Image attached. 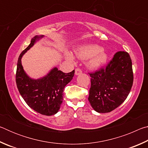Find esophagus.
<instances>
[{
	"label": "esophagus",
	"instance_id": "esophagus-1",
	"mask_svg": "<svg viewBox=\"0 0 148 148\" xmlns=\"http://www.w3.org/2000/svg\"><path fill=\"white\" fill-rule=\"evenodd\" d=\"M82 73V71L81 69H76V70H75V74L76 75V76H77V75H79L80 74Z\"/></svg>",
	"mask_w": 148,
	"mask_h": 148
}]
</instances>
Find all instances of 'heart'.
<instances>
[{
  "label": "heart",
  "instance_id": "b5f03b06",
  "mask_svg": "<svg viewBox=\"0 0 148 148\" xmlns=\"http://www.w3.org/2000/svg\"><path fill=\"white\" fill-rule=\"evenodd\" d=\"M66 58L74 61V57L69 52L64 53ZM75 56L79 59H88L87 66L91 69H98L106 63L108 56L101 46L96 44L86 45L79 47L75 51Z\"/></svg>",
  "mask_w": 148,
  "mask_h": 148
}]
</instances>
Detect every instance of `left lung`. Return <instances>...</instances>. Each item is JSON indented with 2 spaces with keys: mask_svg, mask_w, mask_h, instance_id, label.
I'll return each instance as SVG.
<instances>
[{
  "mask_svg": "<svg viewBox=\"0 0 148 148\" xmlns=\"http://www.w3.org/2000/svg\"><path fill=\"white\" fill-rule=\"evenodd\" d=\"M91 88L88 100L99 113H108L120 106L127 99L133 83L132 61L129 54L118 51L107 65L89 74Z\"/></svg>",
  "mask_w": 148,
  "mask_h": 148,
  "instance_id": "obj_1",
  "label": "left lung"
}]
</instances>
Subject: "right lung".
<instances>
[{
    "label": "right lung",
    "mask_w": 148,
    "mask_h": 148,
    "mask_svg": "<svg viewBox=\"0 0 148 148\" xmlns=\"http://www.w3.org/2000/svg\"><path fill=\"white\" fill-rule=\"evenodd\" d=\"M44 36H35L31 44L24 49L18 58L16 80L17 89L27 105L38 113L45 116L57 114L63 99L64 87L73 78L74 70L64 73L54 67L46 76L32 79L25 72L21 64L23 55Z\"/></svg>",
    "instance_id": "1"
}]
</instances>
